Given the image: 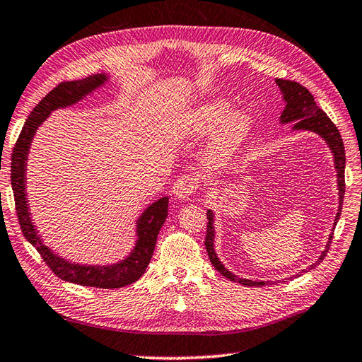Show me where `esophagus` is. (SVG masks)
Instances as JSON below:
<instances>
[{"mask_svg": "<svg viewBox=\"0 0 362 362\" xmlns=\"http://www.w3.org/2000/svg\"><path fill=\"white\" fill-rule=\"evenodd\" d=\"M195 192V181L189 178V176H181V178L173 184V195L180 200H186L192 197Z\"/></svg>", "mask_w": 362, "mask_h": 362, "instance_id": "34e87169", "label": "esophagus"}]
</instances>
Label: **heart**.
<instances>
[{
  "label": "heart",
  "instance_id": "b5f03b06",
  "mask_svg": "<svg viewBox=\"0 0 362 362\" xmlns=\"http://www.w3.org/2000/svg\"><path fill=\"white\" fill-rule=\"evenodd\" d=\"M231 109L230 103L223 100L197 105L181 115V119L176 123V139H204L218 126L209 145V159L212 162L228 159L239 150L253 127V117L247 109Z\"/></svg>",
  "mask_w": 362,
  "mask_h": 362
}]
</instances>
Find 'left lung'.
Wrapping results in <instances>:
<instances>
[{
  "instance_id": "left-lung-1",
  "label": "left lung",
  "mask_w": 362,
  "mask_h": 362,
  "mask_svg": "<svg viewBox=\"0 0 362 362\" xmlns=\"http://www.w3.org/2000/svg\"><path fill=\"white\" fill-rule=\"evenodd\" d=\"M276 84L279 87V90H281L283 100L286 103V107L281 112V117H279V122L283 124L293 123V128H292L293 131L315 132L317 136H320L323 140H325L331 153H333L334 168L337 173V190H339V208L334 218V226L333 230H331L334 231V228L339 222V217H341V212H342V203H344V194H345V150H344L342 137L339 134L336 124L329 120V117L315 105L314 97L306 87L295 83V81H287V79H276ZM206 216H208V231H206L204 245H206V250H208L209 259L214 267H216V270L220 272V274L226 276L228 279H231V281L240 283L242 286H265L272 283V281H259V279H257V281H253V279H248V278H240L239 275H234L231 270H228L225 267L216 253V243H214L216 242V226H214V222H216L214 218L216 217H214V211L208 209V214H206ZM331 240H333V233L329 234L325 250H323L322 255L319 256V259H317L314 264H311V267L308 270L314 269L315 265H319L323 261V257L327 256L329 250Z\"/></svg>"
}]
</instances>
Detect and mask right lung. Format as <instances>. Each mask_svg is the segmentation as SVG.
I'll list each match as a JSON object with an SVG mask.
<instances>
[{"label":"right lung","mask_w":362,"mask_h":362,"mask_svg":"<svg viewBox=\"0 0 362 362\" xmlns=\"http://www.w3.org/2000/svg\"><path fill=\"white\" fill-rule=\"evenodd\" d=\"M109 79L110 76L106 75V73H98V75H92L79 81L61 83L57 87H54L33 109L31 115L25 122V127L20 132L16 148H13L11 164V182L13 198H16V209L20 228L23 231L26 240L40 253L43 261L54 272L56 276L73 284L100 287V289H117V287L128 286L137 281L144 275V272L151 261L158 234L167 218L168 197H162L158 202L151 203L137 217L136 243L128 256H124L120 261L106 265L79 264L59 256L54 250L45 245L42 235L37 231L31 212H29V200L26 194V167L28 154L29 150H31L35 131L48 119L51 112L57 109H65L76 105V103L93 93L97 88L107 84Z\"/></svg>","instance_id":"right-lung-1"}]
</instances>
